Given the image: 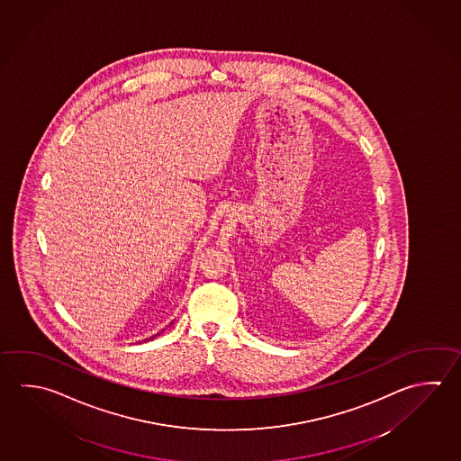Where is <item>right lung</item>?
Listing matches in <instances>:
<instances>
[{"mask_svg": "<svg viewBox=\"0 0 461 461\" xmlns=\"http://www.w3.org/2000/svg\"><path fill=\"white\" fill-rule=\"evenodd\" d=\"M149 339H152V338H149Z\"/></svg>", "mask_w": 461, "mask_h": 461, "instance_id": "1", "label": "right lung"}]
</instances>
